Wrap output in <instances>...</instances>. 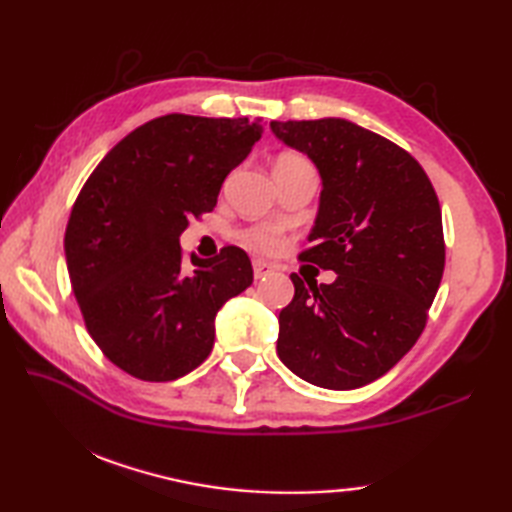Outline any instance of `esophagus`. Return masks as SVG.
Segmentation results:
<instances>
[{
  "label": "esophagus",
  "mask_w": 512,
  "mask_h": 512,
  "mask_svg": "<svg viewBox=\"0 0 512 512\" xmlns=\"http://www.w3.org/2000/svg\"><path fill=\"white\" fill-rule=\"evenodd\" d=\"M275 270V266L273 264H268V262H264V259H255L253 262V273H255V279H264V277H268L270 273H273Z\"/></svg>",
  "instance_id": "esophagus-1"
}]
</instances>
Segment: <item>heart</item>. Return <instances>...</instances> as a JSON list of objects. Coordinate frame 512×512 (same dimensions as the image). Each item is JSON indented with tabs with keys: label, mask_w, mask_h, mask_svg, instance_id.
I'll list each match as a JSON object with an SVG mask.
<instances>
[{
	"label": "heart",
	"mask_w": 512,
	"mask_h": 512,
	"mask_svg": "<svg viewBox=\"0 0 512 512\" xmlns=\"http://www.w3.org/2000/svg\"><path fill=\"white\" fill-rule=\"evenodd\" d=\"M284 158H295V156H284ZM246 239L250 244H255L259 248H273L277 244V231L275 228H257V231H250L246 235Z\"/></svg>",
	"instance_id": "obj_1"
}]
</instances>
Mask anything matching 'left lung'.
Listing matches in <instances>:
<instances>
[{"instance_id": "left-lung-1", "label": "left lung", "mask_w": 512, "mask_h": 512, "mask_svg": "<svg viewBox=\"0 0 512 512\" xmlns=\"http://www.w3.org/2000/svg\"><path fill=\"white\" fill-rule=\"evenodd\" d=\"M270 129L319 171L314 246L301 259L336 273L321 286L290 275L295 299L279 312L277 354L317 387H363L427 323L444 270L438 195L405 149L345 118L270 121Z\"/></svg>"}]
</instances>
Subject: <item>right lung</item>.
Wrapping results in <instances>:
<instances>
[{"instance_id":"add662e5","label":"right lung","mask_w":512,"mask_h":512,"mask_svg":"<svg viewBox=\"0 0 512 512\" xmlns=\"http://www.w3.org/2000/svg\"><path fill=\"white\" fill-rule=\"evenodd\" d=\"M264 118L169 114L127 134L92 171L65 228V262L85 325L123 372L165 383L211 354L215 314L253 284L242 248L182 257L189 220L213 211Z\"/></svg>"}]
</instances>
